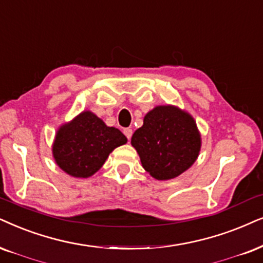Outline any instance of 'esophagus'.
<instances>
[{
    "instance_id": "esophagus-1",
    "label": "esophagus",
    "mask_w": 263,
    "mask_h": 263,
    "mask_svg": "<svg viewBox=\"0 0 263 263\" xmlns=\"http://www.w3.org/2000/svg\"><path fill=\"white\" fill-rule=\"evenodd\" d=\"M124 134H125V136H126V137H127V139L129 141V139H131V137H132V128H125L124 129Z\"/></svg>"
}]
</instances>
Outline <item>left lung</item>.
<instances>
[{
  "label": "left lung",
  "mask_w": 263,
  "mask_h": 263,
  "mask_svg": "<svg viewBox=\"0 0 263 263\" xmlns=\"http://www.w3.org/2000/svg\"><path fill=\"white\" fill-rule=\"evenodd\" d=\"M142 166L159 181L183 174L197 161L201 135L188 111L176 105H156L145 114L142 127L132 135Z\"/></svg>",
  "instance_id": "8db88e82"
}]
</instances>
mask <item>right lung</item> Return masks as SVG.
Here are the masks:
<instances>
[{"instance_id": "1", "label": "right lung", "mask_w": 263, "mask_h": 263, "mask_svg": "<svg viewBox=\"0 0 263 263\" xmlns=\"http://www.w3.org/2000/svg\"><path fill=\"white\" fill-rule=\"evenodd\" d=\"M127 143L120 129L109 127L91 110L59 126L52 144L55 164L65 174L88 178L104 165L115 148Z\"/></svg>"}]
</instances>
